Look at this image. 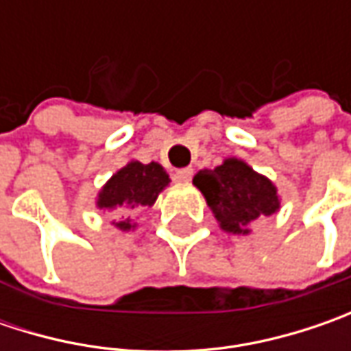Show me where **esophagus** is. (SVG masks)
<instances>
[{"mask_svg": "<svg viewBox=\"0 0 351 351\" xmlns=\"http://www.w3.org/2000/svg\"><path fill=\"white\" fill-rule=\"evenodd\" d=\"M176 178L180 180V182H191V178H193V168H182L176 171Z\"/></svg>", "mask_w": 351, "mask_h": 351, "instance_id": "esophagus-1", "label": "esophagus"}]
</instances>
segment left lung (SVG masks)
I'll return each instance as SVG.
<instances>
[{"label":"left lung","mask_w":351,"mask_h":351,"mask_svg":"<svg viewBox=\"0 0 351 351\" xmlns=\"http://www.w3.org/2000/svg\"><path fill=\"white\" fill-rule=\"evenodd\" d=\"M193 185L205 195L221 228L248 234L250 224L279 210L277 187L238 158H226L215 169H201Z\"/></svg>","instance_id":"8db88e82"}]
</instances>
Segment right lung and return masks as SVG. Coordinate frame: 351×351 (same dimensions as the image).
<instances>
[{"label": "right lung", "instance_id": "right-lung-1", "mask_svg": "<svg viewBox=\"0 0 351 351\" xmlns=\"http://www.w3.org/2000/svg\"><path fill=\"white\" fill-rule=\"evenodd\" d=\"M169 176L158 162L142 164V162H128L113 178L103 185L97 195V207L103 210H130L152 207L158 195L168 187ZM121 230H130L134 224L130 219L113 223Z\"/></svg>", "mask_w": 351, "mask_h": 351}]
</instances>
